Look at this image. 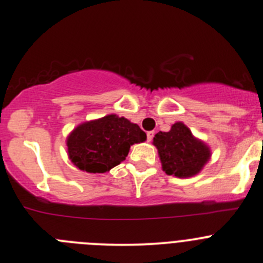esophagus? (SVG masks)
Returning <instances> with one entry per match:
<instances>
[{
  "label": "esophagus",
  "mask_w": 263,
  "mask_h": 263,
  "mask_svg": "<svg viewBox=\"0 0 263 263\" xmlns=\"http://www.w3.org/2000/svg\"><path fill=\"white\" fill-rule=\"evenodd\" d=\"M153 137H154V132H148V133H146V139H148V142H152Z\"/></svg>",
  "instance_id": "1"
}]
</instances>
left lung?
Wrapping results in <instances>:
<instances>
[{
    "instance_id": "1",
    "label": "left lung",
    "mask_w": 263,
    "mask_h": 263,
    "mask_svg": "<svg viewBox=\"0 0 263 263\" xmlns=\"http://www.w3.org/2000/svg\"><path fill=\"white\" fill-rule=\"evenodd\" d=\"M163 171L168 176L188 178L198 174L211 158V149L197 139L187 125L178 121L169 132H159L153 138Z\"/></svg>"
}]
</instances>
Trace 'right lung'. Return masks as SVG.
Wrapping results in <instances>:
<instances>
[{
    "instance_id": "right-lung-1",
    "label": "right lung",
    "mask_w": 263,
    "mask_h": 263,
    "mask_svg": "<svg viewBox=\"0 0 263 263\" xmlns=\"http://www.w3.org/2000/svg\"><path fill=\"white\" fill-rule=\"evenodd\" d=\"M144 140L139 125L110 114L76 126L66 139L67 155L80 171L105 173L125 160L130 145Z\"/></svg>"
}]
</instances>
